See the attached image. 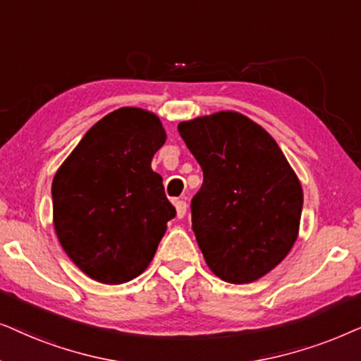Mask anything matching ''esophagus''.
I'll list each match as a JSON object with an SVG mask.
<instances>
[{
	"mask_svg": "<svg viewBox=\"0 0 361 361\" xmlns=\"http://www.w3.org/2000/svg\"><path fill=\"white\" fill-rule=\"evenodd\" d=\"M175 208H176L178 218H183V216L186 214V209H188V204H186V201H183V200H178V201H175Z\"/></svg>",
	"mask_w": 361,
	"mask_h": 361,
	"instance_id": "1",
	"label": "esophagus"
}]
</instances>
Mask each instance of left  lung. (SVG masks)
Returning a JSON list of instances; mask_svg holds the SVG:
<instances>
[{
  "instance_id": "1",
  "label": "left lung",
  "mask_w": 361,
  "mask_h": 361,
  "mask_svg": "<svg viewBox=\"0 0 361 361\" xmlns=\"http://www.w3.org/2000/svg\"><path fill=\"white\" fill-rule=\"evenodd\" d=\"M178 132L203 170L191 221L208 267L249 284L284 261L299 236L304 191L277 142L246 115L223 110Z\"/></svg>"
}]
</instances>
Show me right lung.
<instances>
[{"label": "right lung", "mask_w": 361, "mask_h": 361, "mask_svg": "<svg viewBox=\"0 0 361 361\" xmlns=\"http://www.w3.org/2000/svg\"><path fill=\"white\" fill-rule=\"evenodd\" d=\"M166 142L150 110L122 107L100 118L52 180V221L62 249L100 284L140 276L176 211L152 158Z\"/></svg>", "instance_id": "right-lung-1"}]
</instances>
